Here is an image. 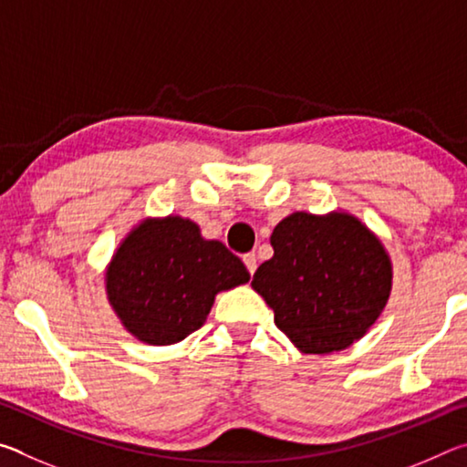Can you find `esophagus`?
Segmentation results:
<instances>
[{"instance_id":"esophagus-1","label":"esophagus","mask_w":467,"mask_h":467,"mask_svg":"<svg viewBox=\"0 0 467 467\" xmlns=\"http://www.w3.org/2000/svg\"><path fill=\"white\" fill-rule=\"evenodd\" d=\"M243 264H244V267H247V272L253 275L255 274V270H257V257H255V253H247V255H243Z\"/></svg>"}]
</instances>
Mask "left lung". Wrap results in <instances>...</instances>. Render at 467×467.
<instances>
[{"instance_id":"obj_1","label":"left lung","mask_w":467,"mask_h":467,"mask_svg":"<svg viewBox=\"0 0 467 467\" xmlns=\"http://www.w3.org/2000/svg\"><path fill=\"white\" fill-rule=\"evenodd\" d=\"M274 257L251 286L300 352L344 350L379 319L391 292V259L383 243L346 212H295L272 233Z\"/></svg>"}]
</instances>
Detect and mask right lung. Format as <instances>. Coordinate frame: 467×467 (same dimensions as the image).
Returning <instances> with one entry per match:
<instances>
[{
  "instance_id": "right-lung-1",
  "label": "right lung",
  "mask_w": 467,
  "mask_h": 467,
  "mask_svg": "<svg viewBox=\"0 0 467 467\" xmlns=\"http://www.w3.org/2000/svg\"><path fill=\"white\" fill-rule=\"evenodd\" d=\"M249 282L247 267L220 241L181 216L146 218L107 267V298L140 342L169 346L203 326L218 292Z\"/></svg>"
}]
</instances>
